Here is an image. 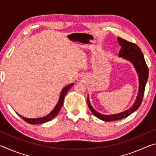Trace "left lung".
Here are the masks:
<instances>
[{"mask_svg": "<svg viewBox=\"0 0 156 156\" xmlns=\"http://www.w3.org/2000/svg\"><path fill=\"white\" fill-rule=\"evenodd\" d=\"M118 42L121 46L118 56L130 61L133 65L137 73H138L139 78L138 93L137 95L135 102L129 109L120 113H117V114L112 115H104L96 112L91 105L88 96V106L91 111L92 113L95 116H96L98 118L103 121H106V122L120 120L122 118L127 117L138 109L142 103V99H143L145 86H146L148 77H149V69H148L146 62H145L144 55L141 51L140 48L137 44L130 43V42L126 41L120 37H118Z\"/></svg>", "mask_w": 156, "mask_h": 156, "instance_id": "obj_1", "label": "left lung"}]
</instances>
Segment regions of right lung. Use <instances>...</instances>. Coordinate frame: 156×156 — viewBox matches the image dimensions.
Returning <instances> with one entry per match:
<instances>
[{
    "mask_svg": "<svg viewBox=\"0 0 156 156\" xmlns=\"http://www.w3.org/2000/svg\"><path fill=\"white\" fill-rule=\"evenodd\" d=\"M73 85V83L69 84H68L67 86L65 87L62 89L61 93H60V95L58 102V103L56 104V107H54V109H53L51 112L49 113L48 115H47L44 116V117H42V118H25V117H23V116L19 115L18 113H17V114L19 116H20V117L22 118L26 122H27L29 124H31V125L42 124V123H44L46 122H48V121L51 120L53 118H54L55 117H56V116L58 115V112H60V109H61V107L62 106L63 101H64V98H65V95L67 94V91L69 90V89L72 87Z\"/></svg>",
    "mask_w": 156,
    "mask_h": 156,
    "instance_id": "right-lung-1",
    "label": "right lung"
}]
</instances>
